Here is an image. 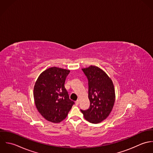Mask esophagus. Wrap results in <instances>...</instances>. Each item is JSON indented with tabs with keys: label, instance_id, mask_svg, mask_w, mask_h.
Masks as SVG:
<instances>
[{
	"label": "esophagus",
	"instance_id": "34e87169",
	"mask_svg": "<svg viewBox=\"0 0 153 153\" xmlns=\"http://www.w3.org/2000/svg\"><path fill=\"white\" fill-rule=\"evenodd\" d=\"M75 103H76V105H79V100H77L76 101V102H75Z\"/></svg>",
	"mask_w": 153,
	"mask_h": 153
}]
</instances>
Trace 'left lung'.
<instances>
[{
    "label": "left lung",
    "mask_w": 153,
    "mask_h": 153,
    "mask_svg": "<svg viewBox=\"0 0 153 153\" xmlns=\"http://www.w3.org/2000/svg\"><path fill=\"white\" fill-rule=\"evenodd\" d=\"M88 80V97L90 106L81 112L89 122L97 123L105 120L113 108L115 94L111 79L100 68L91 65L82 68Z\"/></svg>",
    "instance_id": "1"
}]
</instances>
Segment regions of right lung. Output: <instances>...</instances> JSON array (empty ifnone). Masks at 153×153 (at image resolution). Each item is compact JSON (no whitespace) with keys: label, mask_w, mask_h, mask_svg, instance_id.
<instances>
[{"label":"right lung","mask_w":153,"mask_h":153,"mask_svg":"<svg viewBox=\"0 0 153 153\" xmlns=\"http://www.w3.org/2000/svg\"><path fill=\"white\" fill-rule=\"evenodd\" d=\"M69 73L68 70L51 67L39 75L35 84L33 97L36 107L48 121L61 122L74 104L64 87Z\"/></svg>","instance_id":"right-lung-1"}]
</instances>
